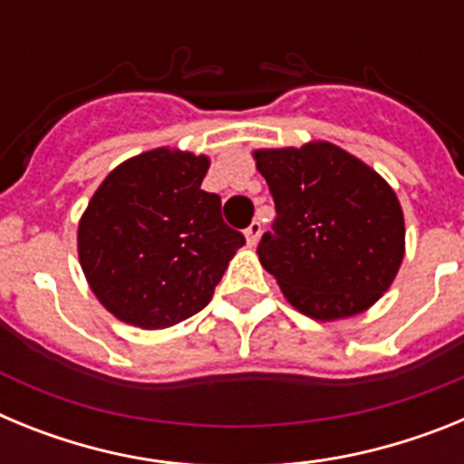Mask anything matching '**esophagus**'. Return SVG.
<instances>
[{
  "label": "esophagus",
  "instance_id": "obj_1",
  "mask_svg": "<svg viewBox=\"0 0 464 464\" xmlns=\"http://www.w3.org/2000/svg\"><path fill=\"white\" fill-rule=\"evenodd\" d=\"M260 232H262L260 220H253V223L244 229V235H246V241H248V246H256V241H257V237H260Z\"/></svg>",
  "mask_w": 464,
  "mask_h": 464
}]
</instances>
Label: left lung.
Wrapping results in <instances>:
<instances>
[{"label": "left lung", "instance_id": "1", "mask_svg": "<svg viewBox=\"0 0 464 464\" xmlns=\"http://www.w3.org/2000/svg\"><path fill=\"white\" fill-rule=\"evenodd\" d=\"M253 155L276 207L257 256L285 299L315 321L370 309L404 257V216L392 188L327 141Z\"/></svg>", "mask_w": 464, "mask_h": 464}]
</instances>
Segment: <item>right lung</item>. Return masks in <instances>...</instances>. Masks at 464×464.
<instances>
[{"label": "right lung", "instance_id": "add662e5", "mask_svg": "<svg viewBox=\"0 0 464 464\" xmlns=\"http://www.w3.org/2000/svg\"><path fill=\"white\" fill-rule=\"evenodd\" d=\"M204 155L155 149L111 171L79 223L90 288L122 323L162 330L211 302L244 235L202 190Z\"/></svg>", "mask_w": 464, "mask_h": 464}]
</instances>
